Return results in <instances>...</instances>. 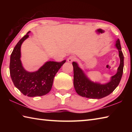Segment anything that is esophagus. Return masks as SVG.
Returning a JSON list of instances; mask_svg holds the SVG:
<instances>
[{
  "label": "esophagus",
  "mask_w": 132,
  "mask_h": 132,
  "mask_svg": "<svg viewBox=\"0 0 132 132\" xmlns=\"http://www.w3.org/2000/svg\"><path fill=\"white\" fill-rule=\"evenodd\" d=\"M75 60H76L75 56H69V57H68V61L69 62H70V63H71V62L75 61Z\"/></svg>",
  "instance_id": "1"
}]
</instances>
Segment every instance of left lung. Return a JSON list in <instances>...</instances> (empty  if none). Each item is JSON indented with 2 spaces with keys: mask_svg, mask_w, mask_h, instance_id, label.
I'll return each mask as SVG.
<instances>
[{
  "mask_svg": "<svg viewBox=\"0 0 132 132\" xmlns=\"http://www.w3.org/2000/svg\"><path fill=\"white\" fill-rule=\"evenodd\" d=\"M115 46L119 51L120 64L117 74L112 77L111 81L106 84H101L90 81L84 75L83 71L78 66L77 63L75 62H73L74 72L73 84L76 91L79 95L93 99H100L110 94L117 87L122 76L124 56L119 39L116 41Z\"/></svg>",
  "mask_w": 132,
  "mask_h": 132,
  "instance_id": "left-lung-1",
  "label": "left lung"
}]
</instances>
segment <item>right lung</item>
Here are the masks:
<instances>
[{
    "mask_svg": "<svg viewBox=\"0 0 132 132\" xmlns=\"http://www.w3.org/2000/svg\"><path fill=\"white\" fill-rule=\"evenodd\" d=\"M29 32L20 40L11 54L10 74L15 87L24 95L42 96L51 91L55 76L66 60L61 62L48 61L35 72L26 71L20 61V48L23 41L29 37Z\"/></svg>",
    "mask_w": 132,
    "mask_h": 132,
    "instance_id": "add662e5",
    "label": "right lung"
}]
</instances>
